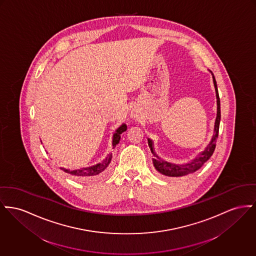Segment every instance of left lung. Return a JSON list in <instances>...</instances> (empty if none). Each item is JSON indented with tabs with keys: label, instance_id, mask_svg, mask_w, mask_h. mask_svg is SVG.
<instances>
[{
	"label": "left lung",
	"instance_id": "obj_1",
	"mask_svg": "<svg viewBox=\"0 0 256 256\" xmlns=\"http://www.w3.org/2000/svg\"><path fill=\"white\" fill-rule=\"evenodd\" d=\"M212 74V72H210ZM212 76V81H214V86L216 89V118L214 122V136L210 139V143L208 144V146L202 150L201 152H199L196 156L194 158H192V160H190L188 164H169L167 162H162L158 160V156H156V154L154 150L152 147V141L150 139H148V144L150 147V152L154 154V158H152V164L154 168L156 169L158 172H160V174L164 175L166 177H184L186 176L188 174H192L194 172L197 171L198 169H200L202 166L210 158L216 148V142L218 136V128H220V96H218V86H216V81L214 79V76Z\"/></svg>",
	"mask_w": 256,
	"mask_h": 256
}]
</instances>
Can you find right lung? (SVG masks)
I'll return each instance as SVG.
<instances>
[{
	"mask_svg": "<svg viewBox=\"0 0 256 256\" xmlns=\"http://www.w3.org/2000/svg\"><path fill=\"white\" fill-rule=\"evenodd\" d=\"M126 130V124H122L116 130L115 134H113V140H112L113 148L116 147V145L120 142V134L122 132H124ZM111 158H112V154H109L108 156H106V158L102 162H98L96 166L85 167V168H81V169H76V170H70V169H64V168H60V169H62L64 172L74 176L78 179H88V178H92V177H96V176L104 174L108 169V166L111 162Z\"/></svg>",
	"mask_w": 256,
	"mask_h": 256,
	"instance_id": "1",
	"label": "right lung"
}]
</instances>
